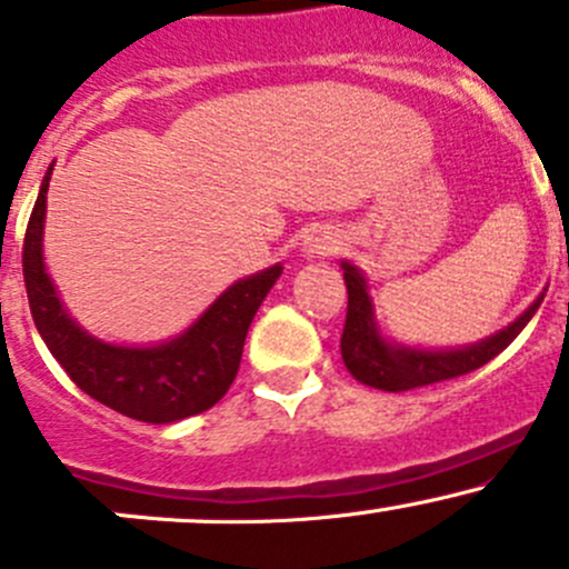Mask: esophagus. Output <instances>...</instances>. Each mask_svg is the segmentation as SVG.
I'll use <instances>...</instances> for the list:
<instances>
[{"mask_svg":"<svg viewBox=\"0 0 569 569\" xmlns=\"http://www.w3.org/2000/svg\"><path fill=\"white\" fill-rule=\"evenodd\" d=\"M306 250L311 256H330L338 250V233H332L330 228H317V231L308 233Z\"/></svg>","mask_w":569,"mask_h":569,"instance_id":"esophagus-1","label":"esophagus"}]
</instances>
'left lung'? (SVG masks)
I'll use <instances>...</instances> for the list:
<instances>
[{
  "mask_svg": "<svg viewBox=\"0 0 569 569\" xmlns=\"http://www.w3.org/2000/svg\"><path fill=\"white\" fill-rule=\"evenodd\" d=\"M343 267V283H347V321H343L341 332V358L343 366L352 371L355 380L363 386L380 388V391H412V388L435 386V382L455 380V377L468 375V371L479 369V366L490 363L496 355H501L515 338L520 336L529 319L537 313L539 302L545 295H539L531 302L529 311L520 319H515L507 330L496 332L487 341L473 343L465 349H410V347H393L386 338L377 332L375 313H371V297L366 291V280L352 263H341Z\"/></svg>",
  "mask_w": 569,
  "mask_h": 569,
  "instance_id": "obj_1",
  "label": "left lung"
}]
</instances>
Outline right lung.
<instances>
[{
    "mask_svg": "<svg viewBox=\"0 0 569 569\" xmlns=\"http://www.w3.org/2000/svg\"><path fill=\"white\" fill-rule=\"evenodd\" d=\"M49 178L51 168L46 170L27 222L21 267H24L32 319L57 363L90 399L134 421L170 423L214 407L237 380L250 321L283 267L274 263L261 274L237 280L231 289L217 297L203 317L173 341L159 347L104 343L88 336L68 317L46 274L40 237H43Z\"/></svg>",
    "mask_w": 569,
    "mask_h": 569,
    "instance_id": "right-lung-1",
    "label": "right lung"
}]
</instances>
